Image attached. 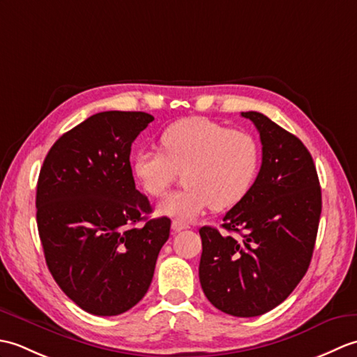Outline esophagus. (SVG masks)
<instances>
[{
  "instance_id": "1",
  "label": "esophagus",
  "mask_w": 357,
  "mask_h": 357,
  "mask_svg": "<svg viewBox=\"0 0 357 357\" xmlns=\"http://www.w3.org/2000/svg\"><path fill=\"white\" fill-rule=\"evenodd\" d=\"M172 229H173L174 231H181V230L190 229V225H188V224L184 222V221H179V219H174V221L172 222Z\"/></svg>"
}]
</instances>
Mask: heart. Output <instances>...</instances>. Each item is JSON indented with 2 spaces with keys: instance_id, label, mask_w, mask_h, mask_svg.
I'll return each mask as SVG.
<instances>
[{
  "instance_id": "b5f03b06",
  "label": "heart",
  "mask_w": 357,
  "mask_h": 357,
  "mask_svg": "<svg viewBox=\"0 0 357 357\" xmlns=\"http://www.w3.org/2000/svg\"><path fill=\"white\" fill-rule=\"evenodd\" d=\"M158 150H141L132 170L142 190L162 198L184 173V188L159 204V213L192 219L207 207L231 208L245 198L261 165V147L252 133L208 118H185L165 127Z\"/></svg>"
}]
</instances>
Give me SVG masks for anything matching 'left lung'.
Listing matches in <instances>:
<instances>
[{"label": "left lung", "instance_id": "obj_1", "mask_svg": "<svg viewBox=\"0 0 357 357\" xmlns=\"http://www.w3.org/2000/svg\"><path fill=\"white\" fill-rule=\"evenodd\" d=\"M241 115L259 132L261 170L224 216V229L239 236L201 227L199 280L218 310L253 317L284 302L307 273L322 196L313 158L299 138L259 112Z\"/></svg>", "mask_w": 357, "mask_h": 357}]
</instances>
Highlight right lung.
<instances>
[{"label": "right lung", "instance_id": "1", "mask_svg": "<svg viewBox=\"0 0 357 357\" xmlns=\"http://www.w3.org/2000/svg\"><path fill=\"white\" fill-rule=\"evenodd\" d=\"M155 118L101 112L64 133L45 156L36 185V224L59 288L84 312L116 316L147 293L170 234V219H149L136 190L132 142Z\"/></svg>", "mask_w": 357, "mask_h": 357}]
</instances>
